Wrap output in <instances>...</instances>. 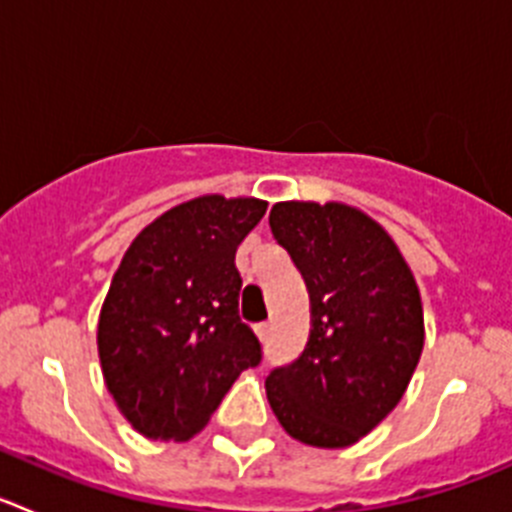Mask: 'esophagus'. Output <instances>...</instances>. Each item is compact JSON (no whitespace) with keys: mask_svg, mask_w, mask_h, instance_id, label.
<instances>
[{"mask_svg":"<svg viewBox=\"0 0 512 512\" xmlns=\"http://www.w3.org/2000/svg\"><path fill=\"white\" fill-rule=\"evenodd\" d=\"M256 336H259V341H261V343L269 341V336H271V325H269V323H259V325H256Z\"/></svg>","mask_w":512,"mask_h":512,"instance_id":"esophagus-1","label":"esophagus"}]
</instances>
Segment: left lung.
<instances>
[{
    "label": "left lung",
    "mask_w": 512,
    "mask_h": 512,
    "mask_svg": "<svg viewBox=\"0 0 512 512\" xmlns=\"http://www.w3.org/2000/svg\"><path fill=\"white\" fill-rule=\"evenodd\" d=\"M269 225L310 295V336L266 397L295 441L346 449L395 410L423 354L420 289L392 235L346 202H277Z\"/></svg>",
    "instance_id": "obj_1"
}]
</instances>
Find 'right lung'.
Masks as SVG:
<instances>
[{"mask_svg":"<svg viewBox=\"0 0 512 512\" xmlns=\"http://www.w3.org/2000/svg\"><path fill=\"white\" fill-rule=\"evenodd\" d=\"M266 212L202 194L135 235L99 310L97 351L117 410L153 441L200 433L243 369L261 361L241 323L235 251Z\"/></svg>","mask_w":512,"mask_h":512,"instance_id":"obj_1","label":"right lung"}]
</instances>
